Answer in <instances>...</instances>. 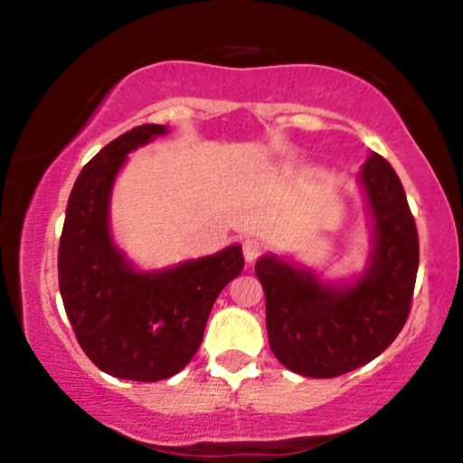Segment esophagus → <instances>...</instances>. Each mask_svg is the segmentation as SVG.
I'll return each instance as SVG.
<instances>
[{"instance_id":"obj_1","label":"esophagus","mask_w":463,"mask_h":463,"mask_svg":"<svg viewBox=\"0 0 463 463\" xmlns=\"http://www.w3.org/2000/svg\"><path fill=\"white\" fill-rule=\"evenodd\" d=\"M261 250H263L261 241H257V239H246V241H243V259H246V263L257 261Z\"/></svg>"}]
</instances>
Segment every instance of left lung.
Returning <instances> with one entry per match:
<instances>
[{
  "instance_id": "8db88e82",
  "label": "left lung",
  "mask_w": 463,
  "mask_h": 463,
  "mask_svg": "<svg viewBox=\"0 0 463 463\" xmlns=\"http://www.w3.org/2000/svg\"><path fill=\"white\" fill-rule=\"evenodd\" d=\"M372 215V254L350 285L265 254L254 265L265 291L274 357L291 372L333 379L370 364L398 337L411 309L418 231L394 167L372 154L359 172Z\"/></svg>"
}]
</instances>
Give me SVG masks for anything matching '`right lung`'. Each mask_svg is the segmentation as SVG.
Wrapping results in <instances>:
<instances>
[{"label": "right lung", "mask_w": 463, "mask_h": 463, "mask_svg": "<svg viewBox=\"0 0 463 463\" xmlns=\"http://www.w3.org/2000/svg\"><path fill=\"white\" fill-rule=\"evenodd\" d=\"M167 126H137L82 167L67 202L58 248L62 305L87 357L117 379L154 381L178 374L198 353L220 291L243 269L241 246L139 272L113 243L109 204L126 156Z\"/></svg>", "instance_id": "obj_1"}]
</instances>
